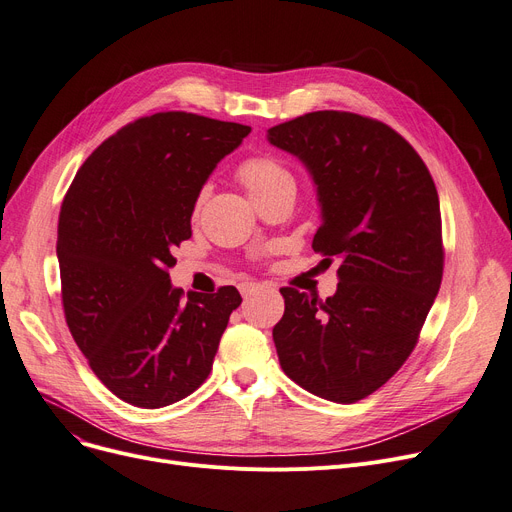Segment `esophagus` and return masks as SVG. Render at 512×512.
Returning a JSON list of instances; mask_svg holds the SVG:
<instances>
[{
  "instance_id": "1",
  "label": "esophagus",
  "mask_w": 512,
  "mask_h": 512,
  "mask_svg": "<svg viewBox=\"0 0 512 512\" xmlns=\"http://www.w3.org/2000/svg\"><path fill=\"white\" fill-rule=\"evenodd\" d=\"M259 290V284L257 282H245V284H240V294H242V297H251V294L253 292H257Z\"/></svg>"
}]
</instances>
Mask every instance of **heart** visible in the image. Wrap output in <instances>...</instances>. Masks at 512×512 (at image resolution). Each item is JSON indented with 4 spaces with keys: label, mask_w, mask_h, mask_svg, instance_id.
<instances>
[{
    "label": "heart",
    "mask_w": 512,
    "mask_h": 512,
    "mask_svg": "<svg viewBox=\"0 0 512 512\" xmlns=\"http://www.w3.org/2000/svg\"><path fill=\"white\" fill-rule=\"evenodd\" d=\"M236 176L247 188L251 199H261L278 191H294V176L274 155H253L242 161L236 168ZM205 191L197 199V207L201 205Z\"/></svg>",
    "instance_id": "heart-1"
}]
</instances>
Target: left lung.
<instances>
[{
  "mask_svg": "<svg viewBox=\"0 0 512 512\" xmlns=\"http://www.w3.org/2000/svg\"><path fill=\"white\" fill-rule=\"evenodd\" d=\"M299 157L321 207L313 251L338 261V290L319 301L280 288L274 326L292 382L332 402L382 388L413 353L442 284L440 199L419 153L388 124L351 112H311L267 130Z\"/></svg>",
  "mask_w": 512,
  "mask_h": 512,
  "instance_id": "1",
  "label": "left lung"
}]
</instances>
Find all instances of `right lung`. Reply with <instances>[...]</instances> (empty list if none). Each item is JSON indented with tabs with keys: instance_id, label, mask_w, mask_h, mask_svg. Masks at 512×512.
Returning <instances> with one entry per match:
<instances>
[{
	"instance_id": "1",
	"label": "right lung",
	"mask_w": 512,
	"mask_h": 512,
	"mask_svg": "<svg viewBox=\"0 0 512 512\" xmlns=\"http://www.w3.org/2000/svg\"><path fill=\"white\" fill-rule=\"evenodd\" d=\"M249 132L186 112L139 118L87 157L62 201L66 324L93 373L128 405L168 407L211 371L240 294L222 286L184 299L168 270L193 234L205 180Z\"/></svg>"
}]
</instances>
